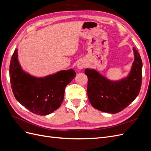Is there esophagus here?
<instances>
[{
	"label": "esophagus",
	"instance_id": "34e87169",
	"mask_svg": "<svg viewBox=\"0 0 151 151\" xmlns=\"http://www.w3.org/2000/svg\"><path fill=\"white\" fill-rule=\"evenodd\" d=\"M77 67L79 68V69H82V68H83L84 67V65L83 64V63L79 62V63H78V64H77Z\"/></svg>",
	"mask_w": 151,
	"mask_h": 151
}]
</instances>
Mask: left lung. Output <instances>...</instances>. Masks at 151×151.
<instances>
[{"label": "left lung", "mask_w": 151, "mask_h": 151, "mask_svg": "<svg viewBox=\"0 0 151 151\" xmlns=\"http://www.w3.org/2000/svg\"><path fill=\"white\" fill-rule=\"evenodd\" d=\"M135 60L129 75L117 82L108 80L98 72L86 68L88 96L92 106L99 111L109 113L120 112L139 95L142 85V62L140 54L133 48Z\"/></svg>", "instance_id": "obj_1"}]
</instances>
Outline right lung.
<instances>
[{
	"mask_svg": "<svg viewBox=\"0 0 151 151\" xmlns=\"http://www.w3.org/2000/svg\"><path fill=\"white\" fill-rule=\"evenodd\" d=\"M76 76V72L69 69L44 78H36L21 69L17 50L11 60L9 76L14 97L26 109L38 115H48L60 106L65 87Z\"/></svg>",
	"mask_w": 151,
	"mask_h": 151,
	"instance_id": "obj_1",
	"label": "right lung"
}]
</instances>
